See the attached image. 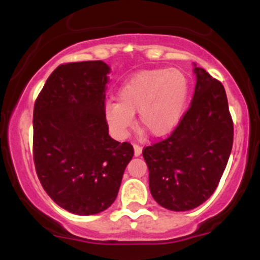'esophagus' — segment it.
I'll list each match as a JSON object with an SVG mask.
<instances>
[{
  "label": "esophagus",
  "instance_id": "esophagus-1",
  "mask_svg": "<svg viewBox=\"0 0 260 260\" xmlns=\"http://www.w3.org/2000/svg\"><path fill=\"white\" fill-rule=\"evenodd\" d=\"M133 149H134V156H139L140 154H142V147H139V145H133Z\"/></svg>",
  "mask_w": 260,
  "mask_h": 260
}]
</instances>
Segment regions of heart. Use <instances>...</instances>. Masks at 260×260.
Here are the masks:
<instances>
[{"mask_svg":"<svg viewBox=\"0 0 260 260\" xmlns=\"http://www.w3.org/2000/svg\"><path fill=\"white\" fill-rule=\"evenodd\" d=\"M187 95L188 79L177 68L140 71L118 89V101H106L104 117L113 136L124 138L138 112L139 126L160 138L178 123Z\"/></svg>","mask_w":260,"mask_h":260,"instance_id":"obj_1","label":"heart"}]
</instances>
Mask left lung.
Masks as SVG:
<instances>
[{
	"mask_svg": "<svg viewBox=\"0 0 260 260\" xmlns=\"http://www.w3.org/2000/svg\"><path fill=\"white\" fill-rule=\"evenodd\" d=\"M189 109L171 136L143 150L149 188L161 207L187 211L203 204L219 184L234 143L225 89L194 64Z\"/></svg>",
	"mask_w": 260,
	"mask_h": 260,
	"instance_id": "left-lung-1",
	"label": "left lung"
}]
</instances>
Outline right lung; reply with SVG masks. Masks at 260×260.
I'll use <instances>...</instances> for the list:
<instances>
[{
	"instance_id": "add662e5",
	"label": "right lung",
	"mask_w": 260,
	"mask_h": 260,
	"mask_svg": "<svg viewBox=\"0 0 260 260\" xmlns=\"http://www.w3.org/2000/svg\"><path fill=\"white\" fill-rule=\"evenodd\" d=\"M109 64H61L34 105V162L45 192L77 215H94L115 202L133 157L129 143L109 136L104 117Z\"/></svg>"
}]
</instances>
